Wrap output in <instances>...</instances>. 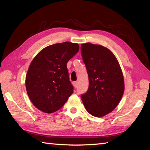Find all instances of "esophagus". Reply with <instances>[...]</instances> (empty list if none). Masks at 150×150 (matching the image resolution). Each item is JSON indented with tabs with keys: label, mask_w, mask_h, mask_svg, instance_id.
<instances>
[{
	"label": "esophagus",
	"mask_w": 150,
	"mask_h": 150,
	"mask_svg": "<svg viewBox=\"0 0 150 150\" xmlns=\"http://www.w3.org/2000/svg\"><path fill=\"white\" fill-rule=\"evenodd\" d=\"M73 86L75 87V88H77V81H74V82H73Z\"/></svg>",
	"instance_id": "34e87169"
}]
</instances>
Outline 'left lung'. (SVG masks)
<instances>
[{"mask_svg":"<svg viewBox=\"0 0 150 150\" xmlns=\"http://www.w3.org/2000/svg\"><path fill=\"white\" fill-rule=\"evenodd\" d=\"M89 86L81 98L86 111L96 117L111 112L121 101L125 85L117 59L103 46L87 42L81 47Z\"/></svg>","mask_w":150,"mask_h":150,"instance_id":"8db88e82","label":"left lung"}]
</instances>
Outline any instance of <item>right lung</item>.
<instances>
[{"instance_id":"add662e5","label":"right lung","mask_w":150,"mask_h":150,"mask_svg":"<svg viewBox=\"0 0 150 150\" xmlns=\"http://www.w3.org/2000/svg\"><path fill=\"white\" fill-rule=\"evenodd\" d=\"M79 46L65 42L48 46L33 59L25 77L28 96L45 113L59 110L73 92L67 63L78 52Z\"/></svg>"}]
</instances>
